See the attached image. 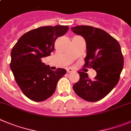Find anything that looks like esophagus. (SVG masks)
I'll use <instances>...</instances> for the list:
<instances>
[{"label":"esophagus","mask_w":131,"mask_h":131,"mask_svg":"<svg viewBox=\"0 0 131 131\" xmlns=\"http://www.w3.org/2000/svg\"><path fill=\"white\" fill-rule=\"evenodd\" d=\"M73 71V69H71V68H68V69H67V72L68 73H71Z\"/></svg>","instance_id":"1"}]
</instances>
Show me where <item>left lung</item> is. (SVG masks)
<instances>
[{"instance_id": "obj_1", "label": "left lung", "mask_w": 131, "mask_h": 131, "mask_svg": "<svg viewBox=\"0 0 131 131\" xmlns=\"http://www.w3.org/2000/svg\"><path fill=\"white\" fill-rule=\"evenodd\" d=\"M71 30L85 39L84 66L90 67L97 73L91 80L86 73L78 72L80 80L74 84L73 90L87 101H97L107 95L119 80L124 63L120 45L107 32L93 26H76Z\"/></svg>"}]
</instances>
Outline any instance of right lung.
<instances>
[{
    "label": "right lung",
    "instance_id": "1",
    "mask_svg": "<svg viewBox=\"0 0 131 131\" xmlns=\"http://www.w3.org/2000/svg\"><path fill=\"white\" fill-rule=\"evenodd\" d=\"M68 29L62 25L41 26L23 34L13 47L10 69L21 91L31 100L40 102L52 96L58 80L66 73L62 68L52 71L41 59L51 55L56 39Z\"/></svg>",
    "mask_w": 131,
    "mask_h": 131
}]
</instances>
